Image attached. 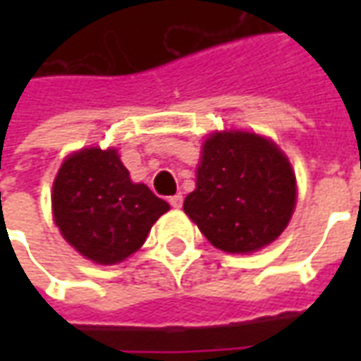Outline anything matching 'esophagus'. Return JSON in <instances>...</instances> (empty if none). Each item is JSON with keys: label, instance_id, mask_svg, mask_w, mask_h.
<instances>
[{"label": "esophagus", "instance_id": "1", "mask_svg": "<svg viewBox=\"0 0 361 361\" xmlns=\"http://www.w3.org/2000/svg\"><path fill=\"white\" fill-rule=\"evenodd\" d=\"M170 204H172L173 209H180L181 204H183V197H181V195L170 197Z\"/></svg>", "mask_w": 361, "mask_h": 361}]
</instances>
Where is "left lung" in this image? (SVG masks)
I'll return each mask as SVG.
<instances>
[{"label": "left lung", "mask_w": 361, "mask_h": 361, "mask_svg": "<svg viewBox=\"0 0 361 361\" xmlns=\"http://www.w3.org/2000/svg\"><path fill=\"white\" fill-rule=\"evenodd\" d=\"M294 207V170L274 142L250 131L209 135L183 211L214 247L263 250L284 232Z\"/></svg>", "instance_id": "obj_1"}]
</instances>
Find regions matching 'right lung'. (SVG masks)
<instances>
[{"instance_id":"1","label":"right lung","mask_w":361,"mask_h":361,"mask_svg":"<svg viewBox=\"0 0 361 361\" xmlns=\"http://www.w3.org/2000/svg\"><path fill=\"white\" fill-rule=\"evenodd\" d=\"M51 211L69 245L98 265H116L141 247L170 204L133 183L116 149H82L54 180Z\"/></svg>"}]
</instances>
